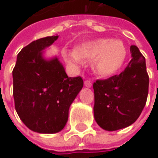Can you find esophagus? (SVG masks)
<instances>
[{
    "label": "esophagus",
    "instance_id": "34e87169",
    "mask_svg": "<svg viewBox=\"0 0 158 158\" xmlns=\"http://www.w3.org/2000/svg\"><path fill=\"white\" fill-rule=\"evenodd\" d=\"M84 86H85V87H87V88H90V87L92 86V82H90V81H88V80H87V81H85V82H84Z\"/></svg>",
    "mask_w": 158,
    "mask_h": 158
}]
</instances>
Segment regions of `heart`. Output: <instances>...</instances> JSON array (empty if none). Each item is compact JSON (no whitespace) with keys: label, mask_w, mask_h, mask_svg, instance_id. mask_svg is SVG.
I'll return each mask as SVG.
<instances>
[{"label":"heart","mask_w":158,"mask_h":158,"mask_svg":"<svg viewBox=\"0 0 158 158\" xmlns=\"http://www.w3.org/2000/svg\"><path fill=\"white\" fill-rule=\"evenodd\" d=\"M67 62L75 67L83 61H91V69L96 75L107 77L115 75L123 68L127 58V48L120 40L100 38L83 42L76 50H64Z\"/></svg>","instance_id":"heart-1"}]
</instances>
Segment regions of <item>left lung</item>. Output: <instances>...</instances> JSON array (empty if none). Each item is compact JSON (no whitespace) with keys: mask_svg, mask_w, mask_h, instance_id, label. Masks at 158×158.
Wrapping results in <instances>:
<instances>
[{"mask_svg":"<svg viewBox=\"0 0 158 158\" xmlns=\"http://www.w3.org/2000/svg\"><path fill=\"white\" fill-rule=\"evenodd\" d=\"M130 62L123 72L93 84L94 118L106 131L125 128L135 122L145 106L149 76L145 58L136 46H130Z\"/></svg>","mask_w":158,"mask_h":158,"instance_id":"left-lung-1","label":"left lung"}]
</instances>
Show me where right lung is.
<instances>
[{
	"label": "right lung",
	"instance_id": "1",
	"mask_svg": "<svg viewBox=\"0 0 158 158\" xmlns=\"http://www.w3.org/2000/svg\"><path fill=\"white\" fill-rule=\"evenodd\" d=\"M58 38H42L23 47L12 72L15 111L29 129L40 134L63 129L70 106L83 86L80 76H68L57 56H45Z\"/></svg>",
	"mask_w": 158,
	"mask_h": 158
}]
</instances>
